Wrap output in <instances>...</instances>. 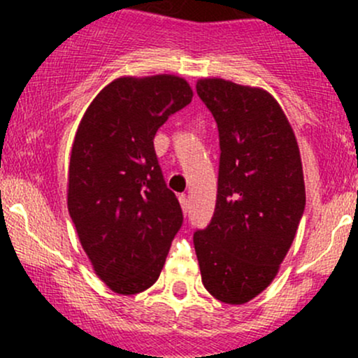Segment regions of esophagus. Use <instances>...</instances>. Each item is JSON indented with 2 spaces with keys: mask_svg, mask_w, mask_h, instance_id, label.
<instances>
[{
  "mask_svg": "<svg viewBox=\"0 0 358 358\" xmlns=\"http://www.w3.org/2000/svg\"><path fill=\"white\" fill-rule=\"evenodd\" d=\"M180 205H182L183 213H188V199L185 195H180Z\"/></svg>",
  "mask_w": 358,
  "mask_h": 358,
  "instance_id": "obj_1",
  "label": "esophagus"
}]
</instances>
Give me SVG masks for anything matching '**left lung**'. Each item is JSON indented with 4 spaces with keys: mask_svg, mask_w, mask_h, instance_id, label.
Here are the masks:
<instances>
[{
    "mask_svg": "<svg viewBox=\"0 0 358 358\" xmlns=\"http://www.w3.org/2000/svg\"><path fill=\"white\" fill-rule=\"evenodd\" d=\"M196 94L217 122L220 158L215 210L193 245L208 293L242 305L271 285L296 236L306 203L301 156L266 90L203 79Z\"/></svg>",
    "mask_w": 358,
    "mask_h": 358,
    "instance_id": "left-lung-1",
    "label": "left lung"
}]
</instances>
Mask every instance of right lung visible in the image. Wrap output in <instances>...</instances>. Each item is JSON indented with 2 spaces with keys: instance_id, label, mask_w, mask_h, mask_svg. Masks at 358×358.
<instances>
[{
  "instance_id": "1",
  "label": "right lung",
  "mask_w": 358,
  "mask_h": 358,
  "mask_svg": "<svg viewBox=\"0 0 358 358\" xmlns=\"http://www.w3.org/2000/svg\"><path fill=\"white\" fill-rule=\"evenodd\" d=\"M192 96L175 76L122 77L97 94L76 133L69 213L94 271L119 294L155 285L183 224L153 139Z\"/></svg>"
}]
</instances>
